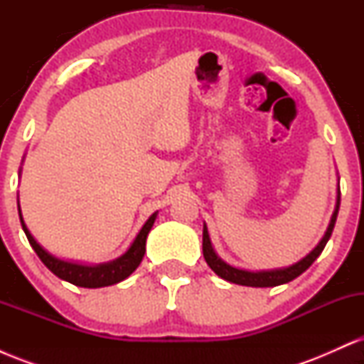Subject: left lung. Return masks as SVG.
I'll list each match as a JSON object with an SVG mask.
<instances>
[{
  "mask_svg": "<svg viewBox=\"0 0 364 364\" xmlns=\"http://www.w3.org/2000/svg\"><path fill=\"white\" fill-rule=\"evenodd\" d=\"M339 205H341V190H337V203H336V210H333L332 217H330V224L325 231L323 237L320 240V243L311 250L303 260H299L298 263H292L291 267H286V269H275V270H260V272H250V270H243V269H236V267L229 265L225 263L223 258L219 257L214 252V246L210 243V237H208V231L207 225L203 224V258H205L207 265L210 267L214 272L223 277L224 281L232 282V284H240V286H250V287H274V286H281V284L291 282L292 279H296L298 275H301L308 267L311 265L316 258L320 257V253L323 252L325 245L330 240L333 231V225H336L337 220V214H339Z\"/></svg>",
  "mask_w": 364,
  "mask_h": 364,
  "instance_id": "8db88e82",
  "label": "left lung"
}]
</instances>
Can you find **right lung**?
I'll use <instances>...</instances> for the list:
<instances>
[{"label": "right lung", "instance_id": "right-lung-1", "mask_svg": "<svg viewBox=\"0 0 364 364\" xmlns=\"http://www.w3.org/2000/svg\"><path fill=\"white\" fill-rule=\"evenodd\" d=\"M18 214H20V223H22V229L27 236L28 243H31L37 257L43 260V263L48 267L54 275L63 279V281L75 284L78 287H104V286H112V284H118L124 279L129 277L136 270V267L140 265L141 258L145 255V243H147V236L152 229L154 223H156L157 212H154L149 217L147 223L144 224V228L140 229V232L136 235L133 243L129 245V248L121 255L116 260L101 263V265H82V263H73L60 260V258L53 257L51 253H48L46 250L34 240V236L31 235V231L27 229V225L23 223L22 212H20L18 205Z\"/></svg>", "mask_w": 364, "mask_h": 364}]
</instances>
